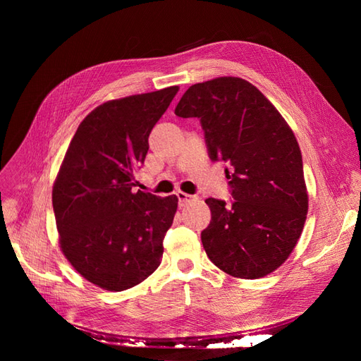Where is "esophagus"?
<instances>
[{
	"mask_svg": "<svg viewBox=\"0 0 361 361\" xmlns=\"http://www.w3.org/2000/svg\"><path fill=\"white\" fill-rule=\"evenodd\" d=\"M176 195H178V199H179V206H185L188 202H191V200L194 199L192 195H190V194H187V192H183V191H178Z\"/></svg>",
	"mask_w": 361,
	"mask_h": 361,
	"instance_id": "obj_1",
	"label": "esophagus"
}]
</instances>
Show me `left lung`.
<instances>
[{"label": "left lung", "instance_id": "8db88e82", "mask_svg": "<svg viewBox=\"0 0 361 361\" xmlns=\"http://www.w3.org/2000/svg\"><path fill=\"white\" fill-rule=\"evenodd\" d=\"M174 114L199 117L209 158L224 161L235 202L206 199L207 257L226 274L255 280L285 264L309 209L302 158L288 122L262 92L238 76L191 85Z\"/></svg>", "mask_w": 361, "mask_h": 361}]
</instances>
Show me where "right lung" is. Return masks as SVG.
Returning a JSON list of instances; mask_svg holds the SVG:
<instances>
[{"label":"right lung","instance_id":"1","mask_svg":"<svg viewBox=\"0 0 361 361\" xmlns=\"http://www.w3.org/2000/svg\"><path fill=\"white\" fill-rule=\"evenodd\" d=\"M178 92L171 85L96 106L76 129L54 180L60 248L97 288H134L161 264L178 197L133 187L150 130Z\"/></svg>","mask_w":361,"mask_h":361}]
</instances>
